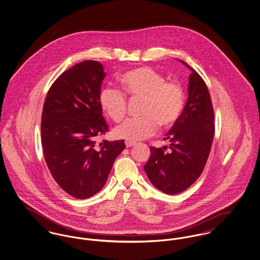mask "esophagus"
Returning <instances> with one entry per match:
<instances>
[{"instance_id": "obj_1", "label": "esophagus", "mask_w": 260, "mask_h": 260, "mask_svg": "<svg viewBox=\"0 0 260 260\" xmlns=\"http://www.w3.org/2000/svg\"><path fill=\"white\" fill-rule=\"evenodd\" d=\"M124 143H125V146H126L127 148L133 147V146L136 145V142H135V141H131V140H125Z\"/></svg>"}]
</instances>
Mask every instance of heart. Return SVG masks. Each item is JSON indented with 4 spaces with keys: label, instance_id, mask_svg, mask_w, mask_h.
<instances>
[{
    "label": "heart",
    "instance_id": "1",
    "mask_svg": "<svg viewBox=\"0 0 260 260\" xmlns=\"http://www.w3.org/2000/svg\"><path fill=\"white\" fill-rule=\"evenodd\" d=\"M124 92L131 99H143L140 118L125 120L114 129L119 138L131 141L145 139L159 128L170 127L181 116L184 107V90L175 81H167L165 75L140 67L122 76ZM99 105L114 122L122 121L126 114L127 99L117 87H103L99 92Z\"/></svg>",
    "mask_w": 260,
    "mask_h": 260
}]
</instances>
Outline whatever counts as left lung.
I'll return each mask as SVG.
<instances>
[{"label": "left lung", "mask_w": 260, "mask_h": 260, "mask_svg": "<svg viewBox=\"0 0 260 260\" xmlns=\"http://www.w3.org/2000/svg\"><path fill=\"white\" fill-rule=\"evenodd\" d=\"M189 68L188 99L178 121L164 140L167 146H151V155L144 171L151 183L161 192L173 195L192 185L207 164L214 136V114L210 92L203 78Z\"/></svg>", "instance_id": "8db88e82"}]
</instances>
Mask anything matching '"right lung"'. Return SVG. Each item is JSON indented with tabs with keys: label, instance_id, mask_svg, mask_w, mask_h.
I'll return each mask as SVG.
<instances>
[{
	"label": "right lung",
	"instance_id": "obj_1",
	"mask_svg": "<svg viewBox=\"0 0 260 260\" xmlns=\"http://www.w3.org/2000/svg\"><path fill=\"white\" fill-rule=\"evenodd\" d=\"M106 73L99 61L81 62L51 85L42 113V146L53 179L77 199L93 196L105 185L124 140L95 137L108 132L99 92Z\"/></svg>",
	"mask_w": 260,
	"mask_h": 260
}]
</instances>
